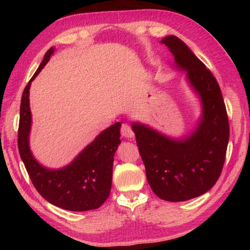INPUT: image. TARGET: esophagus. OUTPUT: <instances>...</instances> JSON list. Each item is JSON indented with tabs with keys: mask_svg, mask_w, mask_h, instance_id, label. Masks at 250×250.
<instances>
[{
	"mask_svg": "<svg viewBox=\"0 0 250 250\" xmlns=\"http://www.w3.org/2000/svg\"><path fill=\"white\" fill-rule=\"evenodd\" d=\"M120 132H121L122 137H125V138H133V135H134L132 128H131L128 124H122Z\"/></svg>",
	"mask_w": 250,
	"mask_h": 250,
	"instance_id": "esophagus-1",
	"label": "esophagus"
}]
</instances>
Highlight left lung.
Returning <instances> with one entry per match:
<instances>
[{"instance_id": "8db88e82", "label": "left lung", "mask_w": 250, "mask_h": 250, "mask_svg": "<svg viewBox=\"0 0 250 250\" xmlns=\"http://www.w3.org/2000/svg\"><path fill=\"white\" fill-rule=\"evenodd\" d=\"M162 43L200 96L202 118L193 133L180 140L138 122L132 130L152 191L164 201L183 202L209 191L221 176L229 124L221 88L210 70L176 36L164 37Z\"/></svg>"}]
</instances>
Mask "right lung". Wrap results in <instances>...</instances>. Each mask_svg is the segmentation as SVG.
Wrapping results in <instances>:
<instances>
[{
	"instance_id": "add662e5",
	"label": "right lung",
	"mask_w": 250,
	"mask_h": 250,
	"mask_svg": "<svg viewBox=\"0 0 250 250\" xmlns=\"http://www.w3.org/2000/svg\"><path fill=\"white\" fill-rule=\"evenodd\" d=\"M53 53V47L47 50L39 69L23 91L18 140L20 155L33 185L50 204L73 211L96 209L105 202L111 189L113 156L121 143L120 122L104 130L73 162L58 170L41 166L29 150L28 139L32 125L29 87Z\"/></svg>"
}]
</instances>
